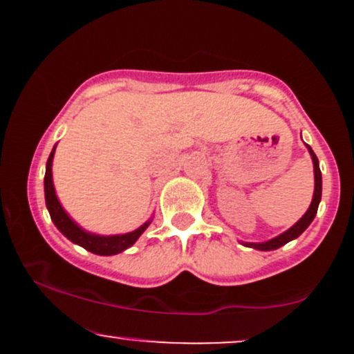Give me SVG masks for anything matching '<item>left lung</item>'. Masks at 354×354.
I'll return each mask as SVG.
<instances>
[{"label":"left lung","instance_id":"obj_1","mask_svg":"<svg viewBox=\"0 0 354 354\" xmlns=\"http://www.w3.org/2000/svg\"><path fill=\"white\" fill-rule=\"evenodd\" d=\"M308 149H310V154L313 158V165H315V194H313V201H311L310 208H308L306 213H304V216L299 219L295 226H291L290 230L284 231V233L279 234V236L270 239V241H266V243H246V246L254 248V250H261V251L278 250V248H281L283 245H286V243H290L291 239L298 238L299 234H301L303 231L311 225V221L316 216V211H318V205L321 201V169H319L318 158H316V154L311 149V146H308Z\"/></svg>","mask_w":354,"mask_h":354}]
</instances>
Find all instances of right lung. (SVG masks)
Here are the masks:
<instances>
[{"instance_id": "add662e5", "label": "right lung", "mask_w": 354, "mask_h": 354, "mask_svg": "<svg viewBox=\"0 0 354 354\" xmlns=\"http://www.w3.org/2000/svg\"><path fill=\"white\" fill-rule=\"evenodd\" d=\"M53 154H55V148L48 158L46 163V174H44V200H46V208L50 211V216L53 223L56 225L61 233L64 234L70 241L76 243V245L83 246L84 250L91 251L95 254L101 256H111L118 254L121 251L128 250L129 246L135 245L138 238L143 234V231L149 226V221L145 223L143 226L131 231V233L126 234H116V236H98V234L86 233L84 230H81L73 219L68 216L66 211L61 208L58 198H56L55 186H53V176H51V165H53Z\"/></svg>"}]
</instances>
